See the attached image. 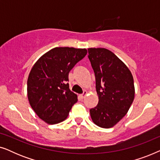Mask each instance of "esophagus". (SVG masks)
Instances as JSON below:
<instances>
[{
    "instance_id": "esophagus-1",
    "label": "esophagus",
    "mask_w": 160,
    "mask_h": 160,
    "mask_svg": "<svg viewBox=\"0 0 160 160\" xmlns=\"http://www.w3.org/2000/svg\"><path fill=\"white\" fill-rule=\"evenodd\" d=\"M87 94V91H84V93L81 94V95H79V97H80L81 99H84V98L85 97H86Z\"/></svg>"
}]
</instances>
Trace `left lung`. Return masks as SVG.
I'll use <instances>...</instances> for the list:
<instances>
[{"mask_svg":"<svg viewBox=\"0 0 160 160\" xmlns=\"http://www.w3.org/2000/svg\"><path fill=\"white\" fill-rule=\"evenodd\" d=\"M88 52L99 99L97 106L89 110L92 120L100 128H112L126 115L134 100L132 75L110 50L89 48Z\"/></svg>","mask_w":160,"mask_h":160,"instance_id":"8db88e82","label":"left lung"}]
</instances>
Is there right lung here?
<instances>
[{
	"label": "right lung",
	"instance_id": "1",
	"mask_svg": "<svg viewBox=\"0 0 160 160\" xmlns=\"http://www.w3.org/2000/svg\"><path fill=\"white\" fill-rule=\"evenodd\" d=\"M86 49L55 47L41 57L28 78L30 106L43 121L54 124L64 121L77 95L69 89L68 73L86 56Z\"/></svg>",
	"mask_w": 160,
	"mask_h": 160
}]
</instances>
